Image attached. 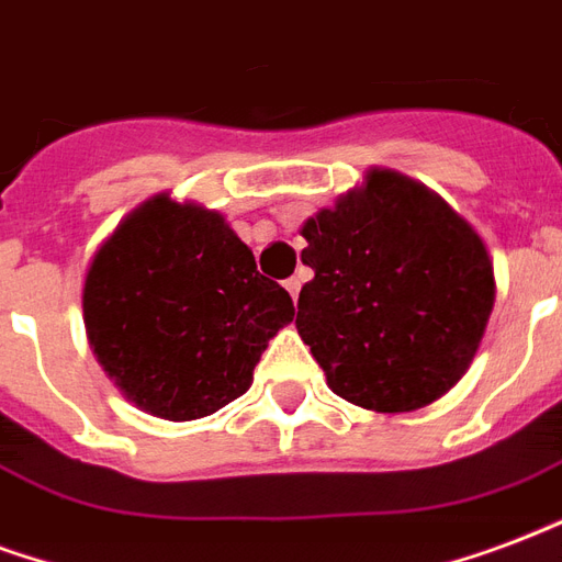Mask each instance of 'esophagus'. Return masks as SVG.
Segmentation results:
<instances>
[{"label": "esophagus", "mask_w": 562, "mask_h": 562, "mask_svg": "<svg viewBox=\"0 0 562 562\" xmlns=\"http://www.w3.org/2000/svg\"><path fill=\"white\" fill-rule=\"evenodd\" d=\"M284 286H286V293L293 296V302H296V299H299V290H302V278H286Z\"/></svg>", "instance_id": "34e87169"}]
</instances>
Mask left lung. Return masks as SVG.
Masks as SVG:
<instances>
[{
    "label": "left lung",
    "instance_id": "left-lung-1",
    "mask_svg": "<svg viewBox=\"0 0 562 562\" xmlns=\"http://www.w3.org/2000/svg\"><path fill=\"white\" fill-rule=\"evenodd\" d=\"M296 328L346 403L400 415L465 376L495 307L483 236L429 186L394 168L302 225Z\"/></svg>",
    "mask_w": 562,
    "mask_h": 562
}]
</instances>
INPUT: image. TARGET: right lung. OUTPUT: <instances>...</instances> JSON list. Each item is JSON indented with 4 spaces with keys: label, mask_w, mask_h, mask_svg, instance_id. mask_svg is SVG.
I'll use <instances>...</instances> for the list:
<instances>
[{
    "label": "right lung",
    "mask_w": 562,
    "mask_h": 562,
    "mask_svg": "<svg viewBox=\"0 0 562 562\" xmlns=\"http://www.w3.org/2000/svg\"><path fill=\"white\" fill-rule=\"evenodd\" d=\"M293 314L222 213L168 192L117 222L82 284L91 352L133 406L162 420L206 417L246 394Z\"/></svg>",
    "instance_id": "add662e5"
}]
</instances>
